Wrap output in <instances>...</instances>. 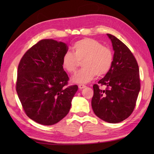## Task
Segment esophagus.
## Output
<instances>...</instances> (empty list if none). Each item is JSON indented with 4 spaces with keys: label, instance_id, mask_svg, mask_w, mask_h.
Listing matches in <instances>:
<instances>
[{
    "label": "esophagus",
    "instance_id": "34e87169",
    "mask_svg": "<svg viewBox=\"0 0 154 154\" xmlns=\"http://www.w3.org/2000/svg\"><path fill=\"white\" fill-rule=\"evenodd\" d=\"M78 87H79V89H83V88H84L86 86H85L84 84H79V85H78Z\"/></svg>",
    "mask_w": 154,
    "mask_h": 154
}]
</instances>
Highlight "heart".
Here are the masks:
<instances>
[{
    "instance_id": "b5f03b06",
    "label": "heart",
    "mask_w": 154,
    "mask_h": 154,
    "mask_svg": "<svg viewBox=\"0 0 154 154\" xmlns=\"http://www.w3.org/2000/svg\"><path fill=\"white\" fill-rule=\"evenodd\" d=\"M72 52H66L62 58V68L69 73H73L82 62L83 68L72 77L77 83L89 82L96 75L102 77L110 71L113 62L112 51L103 46L99 41L85 38L77 41L72 48Z\"/></svg>"
}]
</instances>
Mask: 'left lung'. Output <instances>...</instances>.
Segmentation results:
<instances>
[{"instance_id":"1","label":"left lung","mask_w":154,"mask_h":154,"mask_svg":"<svg viewBox=\"0 0 154 154\" xmlns=\"http://www.w3.org/2000/svg\"><path fill=\"white\" fill-rule=\"evenodd\" d=\"M114 50L111 68L98 84L93 85L92 107L99 118L109 123L124 121L133 112L140 83L139 65L129 48L107 34ZM99 85L106 88L101 90Z\"/></svg>"}]
</instances>
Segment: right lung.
Wrapping results in <instances>:
<instances>
[{
	"mask_svg": "<svg viewBox=\"0 0 154 154\" xmlns=\"http://www.w3.org/2000/svg\"><path fill=\"white\" fill-rule=\"evenodd\" d=\"M68 51L62 42L43 39L28 49L18 65L16 91L28 118L50 126L63 119L69 112L78 90L68 85L69 78L62 66Z\"/></svg>",
	"mask_w": 154,
	"mask_h": 154,
	"instance_id": "right-lung-1",
	"label": "right lung"
}]
</instances>
